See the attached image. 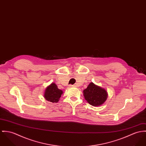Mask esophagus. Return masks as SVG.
I'll return each instance as SVG.
<instances>
[{
  "instance_id": "1",
  "label": "esophagus",
  "mask_w": 146,
  "mask_h": 146,
  "mask_svg": "<svg viewBox=\"0 0 146 146\" xmlns=\"http://www.w3.org/2000/svg\"><path fill=\"white\" fill-rule=\"evenodd\" d=\"M70 86L72 87H75V85H70Z\"/></svg>"
}]
</instances>
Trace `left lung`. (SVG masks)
Listing matches in <instances>:
<instances>
[{
    "mask_svg": "<svg viewBox=\"0 0 146 146\" xmlns=\"http://www.w3.org/2000/svg\"><path fill=\"white\" fill-rule=\"evenodd\" d=\"M83 95L86 100L91 105L98 106L106 100L108 92L104 88L91 82L87 88L83 90Z\"/></svg>",
    "mask_w": 146,
    "mask_h": 146,
    "instance_id": "obj_1",
    "label": "left lung"
}]
</instances>
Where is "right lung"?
Masks as SVG:
<instances>
[{
	"label": "right lung",
	"mask_w": 146,
	"mask_h": 146,
	"mask_svg": "<svg viewBox=\"0 0 146 146\" xmlns=\"http://www.w3.org/2000/svg\"><path fill=\"white\" fill-rule=\"evenodd\" d=\"M62 94L63 91L59 89L55 83H52L46 87L44 93V98L48 101L56 103Z\"/></svg>",
	"instance_id": "right-lung-1"
}]
</instances>
